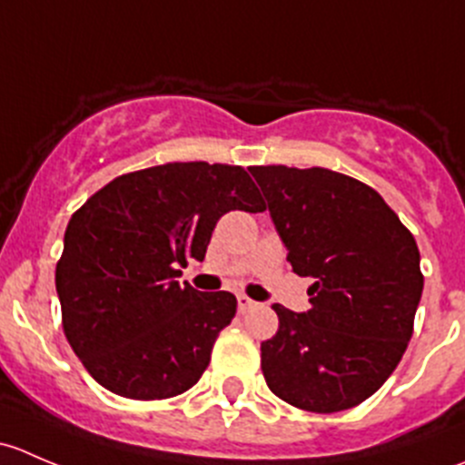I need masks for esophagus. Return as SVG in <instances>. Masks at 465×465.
<instances>
[{
	"instance_id": "1",
	"label": "esophagus",
	"mask_w": 465,
	"mask_h": 465,
	"mask_svg": "<svg viewBox=\"0 0 465 465\" xmlns=\"http://www.w3.org/2000/svg\"><path fill=\"white\" fill-rule=\"evenodd\" d=\"M256 306H259V303H256L254 299L245 297V294H238V311L241 312H250L252 308H256Z\"/></svg>"
}]
</instances>
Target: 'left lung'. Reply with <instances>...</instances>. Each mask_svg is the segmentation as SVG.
<instances>
[{
  "label": "left lung",
  "mask_w": 465,
  "mask_h": 465,
  "mask_svg": "<svg viewBox=\"0 0 465 465\" xmlns=\"http://www.w3.org/2000/svg\"><path fill=\"white\" fill-rule=\"evenodd\" d=\"M311 311L274 303L279 331L261 344L267 387L317 414L351 410L401 362L423 294L410 229L378 191L328 168L250 166Z\"/></svg>",
  "instance_id": "8db88e82"
}]
</instances>
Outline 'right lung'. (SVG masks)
Here are the masks:
<instances>
[{
  "mask_svg": "<svg viewBox=\"0 0 465 465\" xmlns=\"http://www.w3.org/2000/svg\"><path fill=\"white\" fill-rule=\"evenodd\" d=\"M236 209L265 211L245 168L173 162L114 177L72 215L55 290L67 341L98 384L162 401L198 382L236 297L177 276Z\"/></svg>",
  "mask_w": 465,
  "mask_h": 465,
  "instance_id": "1",
  "label": "right lung"
}]
</instances>
